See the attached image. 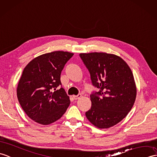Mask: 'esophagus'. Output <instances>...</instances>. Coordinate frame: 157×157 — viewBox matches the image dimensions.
<instances>
[{
	"label": "esophagus",
	"instance_id": "esophagus-1",
	"mask_svg": "<svg viewBox=\"0 0 157 157\" xmlns=\"http://www.w3.org/2000/svg\"><path fill=\"white\" fill-rule=\"evenodd\" d=\"M81 97H82L81 94H79V95H78V96H72L73 99L75 100H77L78 99H79V98H80Z\"/></svg>",
	"mask_w": 157,
	"mask_h": 157
}]
</instances>
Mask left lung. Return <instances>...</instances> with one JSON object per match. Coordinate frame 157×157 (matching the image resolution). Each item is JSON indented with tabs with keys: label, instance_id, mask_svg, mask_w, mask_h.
<instances>
[{
	"label": "left lung",
	"instance_id": "8db88e82",
	"mask_svg": "<svg viewBox=\"0 0 157 157\" xmlns=\"http://www.w3.org/2000/svg\"><path fill=\"white\" fill-rule=\"evenodd\" d=\"M90 73L93 85L100 91L90 96L92 107L87 120L100 129L117 124L128 115L136 97L134 75L126 62L114 54L80 53Z\"/></svg>",
	"mask_w": 157,
	"mask_h": 157
}]
</instances>
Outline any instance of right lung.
Masks as SVG:
<instances>
[{
    "mask_svg": "<svg viewBox=\"0 0 157 157\" xmlns=\"http://www.w3.org/2000/svg\"><path fill=\"white\" fill-rule=\"evenodd\" d=\"M74 53L57 51L41 55L25 66L17 88L18 100L29 118L48 125L66 112L70 100L61 84L60 75Z\"/></svg>",
    "mask_w": 157,
    "mask_h": 157,
    "instance_id": "1",
    "label": "right lung"
}]
</instances>
